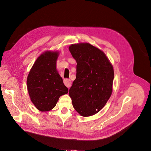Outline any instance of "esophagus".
<instances>
[{
	"label": "esophagus",
	"mask_w": 151,
	"mask_h": 151,
	"mask_svg": "<svg viewBox=\"0 0 151 151\" xmlns=\"http://www.w3.org/2000/svg\"><path fill=\"white\" fill-rule=\"evenodd\" d=\"M64 83L68 88H70V87L71 86V81L69 79H64Z\"/></svg>",
	"instance_id": "1"
}]
</instances>
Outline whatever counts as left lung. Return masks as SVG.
Returning <instances> with one entry per match:
<instances>
[{"instance_id": "1", "label": "left lung", "mask_w": 151, "mask_h": 151, "mask_svg": "<svg viewBox=\"0 0 151 151\" xmlns=\"http://www.w3.org/2000/svg\"><path fill=\"white\" fill-rule=\"evenodd\" d=\"M76 61V79L69 94L74 109L83 117L97 114L106 105L112 92V65L101 50L89 43L69 47Z\"/></svg>"}]
</instances>
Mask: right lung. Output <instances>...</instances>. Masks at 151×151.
<instances>
[{
	"label": "right lung",
	"instance_id": "add662e5",
	"mask_svg": "<svg viewBox=\"0 0 151 151\" xmlns=\"http://www.w3.org/2000/svg\"><path fill=\"white\" fill-rule=\"evenodd\" d=\"M58 55L57 52L41 54L30 69L27 80L30 99L41 111L51 110L60 96L68 92L56 69Z\"/></svg>",
	"mask_w": 151,
	"mask_h": 151
}]
</instances>
